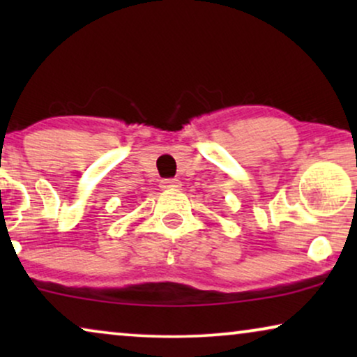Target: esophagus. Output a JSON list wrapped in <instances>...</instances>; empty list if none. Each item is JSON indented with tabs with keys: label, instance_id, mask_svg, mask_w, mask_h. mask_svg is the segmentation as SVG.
<instances>
[{
	"label": "esophagus",
	"instance_id": "obj_1",
	"mask_svg": "<svg viewBox=\"0 0 357 357\" xmlns=\"http://www.w3.org/2000/svg\"><path fill=\"white\" fill-rule=\"evenodd\" d=\"M180 180H177V178H164V180H160V188H164V190H169V188H178L180 187Z\"/></svg>",
	"mask_w": 357,
	"mask_h": 357
}]
</instances>
